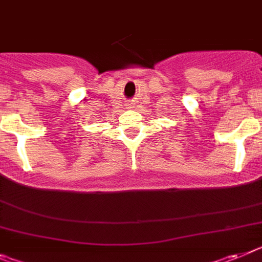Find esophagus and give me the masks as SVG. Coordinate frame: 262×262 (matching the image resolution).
Returning <instances> with one entry per match:
<instances>
[{
	"instance_id": "esophagus-1",
	"label": "esophagus",
	"mask_w": 262,
	"mask_h": 262,
	"mask_svg": "<svg viewBox=\"0 0 262 262\" xmlns=\"http://www.w3.org/2000/svg\"><path fill=\"white\" fill-rule=\"evenodd\" d=\"M127 106H132V104H129V105H127Z\"/></svg>"
}]
</instances>
